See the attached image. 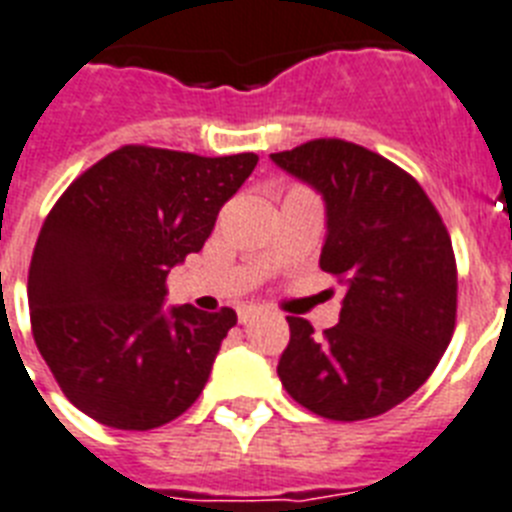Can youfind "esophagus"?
Masks as SVG:
<instances>
[{
	"label": "esophagus",
	"instance_id": "1",
	"mask_svg": "<svg viewBox=\"0 0 512 512\" xmlns=\"http://www.w3.org/2000/svg\"><path fill=\"white\" fill-rule=\"evenodd\" d=\"M257 313H260V307L257 305H242L239 307V323H249Z\"/></svg>",
	"mask_w": 512,
	"mask_h": 512
}]
</instances>
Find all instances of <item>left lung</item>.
Segmentation results:
<instances>
[{"instance_id": "1", "label": "left lung", "mask_w": 512, "mask_h": 512, "mask_svg": "<svg viewBox=\"0 0 512 512\" xmlns=\"http://www.w3.org/2000/svg\"><path fill=\"white\" fill-rule=\"evenodd\" d=\"M321 191V268L344 286L342 313L318 336L289 315L278 378L310 413L365 421L418 392L455 331L458 265L434 202L410 173L344 139L270 155Z\"/></svg>"}]
</instances>
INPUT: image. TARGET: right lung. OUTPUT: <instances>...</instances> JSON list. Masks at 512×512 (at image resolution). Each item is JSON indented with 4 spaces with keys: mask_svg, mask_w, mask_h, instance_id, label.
Here are the masks:
<instances>
[{
    "mask_svg": "<svg viewBox=\"0 0 512 512\" xmlns=\"http://www.w3.org/2000/svg\"><path fill=\"white\" fill-rule=\"evenodd\" d=\"M257 155L199 157L128 144L49 210L28 270L36 347L73 405L102 426L149 431L186 413L236 326L223 307L165 310V278L205 247Z\"/></svg>",
    "mask_w": 512,
    "mask_h": 512,
    "instance_id": "add662e5",
    "label": "right lung"
}]
</instances>
